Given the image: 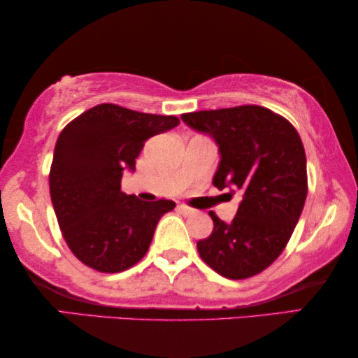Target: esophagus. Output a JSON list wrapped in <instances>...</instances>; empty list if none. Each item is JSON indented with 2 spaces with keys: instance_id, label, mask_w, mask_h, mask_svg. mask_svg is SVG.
<instances>
[{
  "instance_id": "34e87169",
  "label": "esophagus",
  "mask_w": 358,
  "mask_h": 358,
  "mask_svg": "<svg viewBox=\"0 0 358 358\" xmlns=\"http://www.w3.org/2000/svg\"><path fill=\"white\" fill-rule=\"evenodd\" d=\"M178 210H179L180 213H184V215H190V213H194V208H190V207H187V205H184V203L178 205Z\"/></svg>"
}]
</instances>
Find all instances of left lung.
<instances>
[{"label": "left lung", "mask_w": 358, "mask_h": 358, "mask_svg": "<svg viewBox=\"0 0 358 358\" xmlns=\"http://www.w3.org/2000/svg\"><path fill=\"white\" fill-rule=\"evenodd\" d=\"M217 141L213 185L243 200L231 223L213 212V231L200 239L202 261L220 275L243 280L271 266L285 249L308 194L306 155L285 117L261 106H238L180 115Z\"/></svg>", "instance_id": "left-lung-1"}]
</instances>
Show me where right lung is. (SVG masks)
I'll return each instance as SVG.
<instances>
[{
	"label": "right lung",
	"instance_id": "obj_1",
	"mask_svg": "<svg viewBox=\"0 0 358 358\" xmlns=\"http://www.w3.org/2000/svg\"><path fill=\"white\" fill-rule=\"evenodd\" d=\"M176 125L174 115L99 104L62 130L48 176L50 197L68 248L85 266L122 272L148 251L159 218L176 203L124 194L122 174L135 169L146 140Z\"/></svg>",
	"mask_w": 358,
	"mask_h": 358
}]
</instances>
